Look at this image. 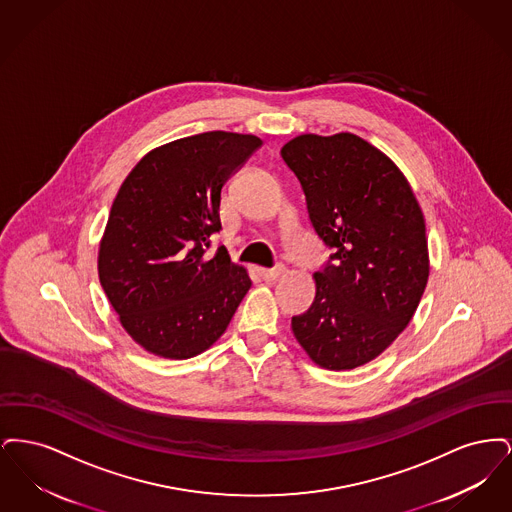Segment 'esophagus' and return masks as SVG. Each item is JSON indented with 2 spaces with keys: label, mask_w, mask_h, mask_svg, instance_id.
<instances>
[{
  "label": "esophagus",
  "mask_w": 512,
  "mask_h": 512,
  "mask_svg": "<svg viewBox=\"0 0 512 512\" xmlns=\"http://www.w3.org/2000/svg\"><path fill=\"white\" fill-rule=\"evenodd\" d=\"M282 274H284V267L261 268V276H263V280H267V282H272V280L280 278Z\"/></svg>",
  "instance_id": "esophagus-1"
}]
</instances>
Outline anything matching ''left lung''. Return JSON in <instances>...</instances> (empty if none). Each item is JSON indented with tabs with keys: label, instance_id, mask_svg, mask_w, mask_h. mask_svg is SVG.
I'll return each mask as SVG.
<instances>
[{
	"label": "left lung",
	"instance_id": "8db88e82",
	"mask_svg": "<svg viewBox=\"0 0 512 512\" xmlns=\"http://www.w3.org/2000/svg\"><path fill=\"white\" fill-rule=\"evenodd\" d=\"M280 153L334 251L315 272L313 305L292 318L293 336L322 368L366 365L407 328L426 288L420 205L390 157L351 132L301 134Z\"/></svg>",
	"mask_w": 512,
	"mask_h": 512
}]
</instances>
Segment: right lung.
<instances>
[{
  "label": "right lung",
  "instance_id": "add662e5",
  "mask_svg": "<svg viewBox=\"0 0 512 512\" xmlns=\"http://www.w3.org/2000/svg\"><path fill=\"white\" fill-rule=\"evenodd\" d=\"M261 146L253 134L203 132L155 147L124 178L99 244V282L149 353H203L249 292L247 270L226 247L209 249L226 180Z\"/></svg>",
  "mask_w": 512,
  "mask_h": 512
}]
</instances>
